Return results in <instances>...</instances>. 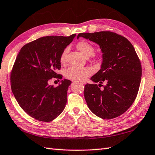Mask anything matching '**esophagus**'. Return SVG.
<instances>
[{"label":"esophagus","mask_w":155,"mask_h":155,"mask_svg":"<svg viewBox=\"0 0 155 155\" xmlns=\"http://www.w3.org/2000/svg\"><path fill=\"white\" fill-rule=\"evenodd\" d=\"M80 83H81L82 84H85V82L84 81H80Z\"/></svg>","instance_id":"1"}]
</instances>
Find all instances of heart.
Instances as JSON below:
<instances>
[{"label":"heart","instance_id":"1","mask_svg":"<svg viewBox=\"0 0 155 155\" xmlns=\"http://www.w3.org/2000/svg\"><path fill=\"white\" fill-rule=\"evenodd\" d=\"M78 50L85 57L92 56L94 59H99L100 56L94 54V47L87 41L81 40L78 42L76 44ZM68 48L66 47L61 52L60 56V61L61 64L66 62L67 55L68 53ZM92 70L88 67H75L71 66L65 71V77L72 80H84L85 78L90 75Z\"/></svg>","mask_w":155,"mask_h":155}]
</instances>
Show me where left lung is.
<instances>
[{
	"instance_id": "8db88e82",
	"label": "left lung",
	"mask_w": 155,
	"mask_h": 155,
	"mask_svg": "<svg viewBox=\"0 0 155 155\" xmlns=\"http://www.w3.org/2000/svg\"><path fill=\"white\" fill-rule=\"evenodd\" d=\"M80 37L97 44L103 53L101 69L91 78L99 85L87 84L84 87L88 107L104 119L119 117L131 106L139 91L142 68L135 50L126 38L110 31L80 33Z\"/></svg>"
}]
</instances>
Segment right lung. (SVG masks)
I'll return each instance as SVG.
<instances>
[{
  "mask_svg": "<svg viewBox=\"0 0 155 155\" xmlns=\"http://www.w3.org/2000/svg\"><path fill=\"white\" fill-rule=\"evenodd\" d=\"M75 36L42 37L25 44L19 51L10 74L11 89L20 107L34 119L50 122L66 107L71 81L64 80L54 87L48 81L62 78L57 73L61 68L60 54Z\"/></svg>",
  "mask_w": 155,
  "mask_h": 155,
  "instance_id": "right-lung-1",
  "label": "right lung"
}]
</instances>
